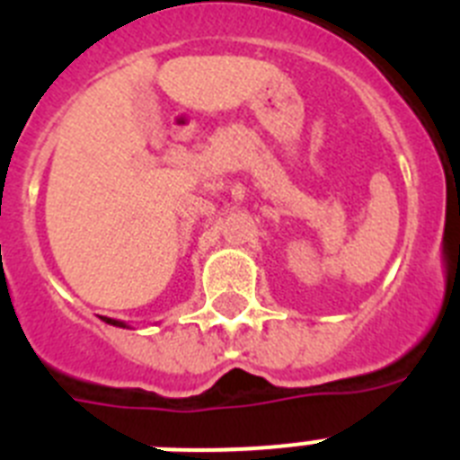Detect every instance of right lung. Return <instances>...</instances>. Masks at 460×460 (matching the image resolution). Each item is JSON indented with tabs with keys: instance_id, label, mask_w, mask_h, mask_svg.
Segmentation results:
<instances>
[{
	"instance_id": "1",
	"label": "right lung",
	"mask_w": 460,
	"mask_h": 460,
	"mask_svg": "<svg viewBox=\"0 0 460 460\" xmlns=\"http://www.w3.org/2000/svg\"><path fill=\"white\" fill-rule=\"evenodd\" d=\"M101 320H103L105 324H112V327H126L128 329V324L121 323V320H115V318H105V315H101Z\"/></svg>"
}]
</instances>
